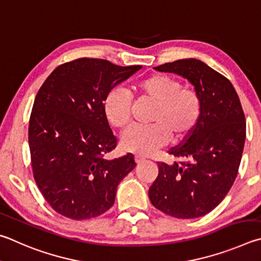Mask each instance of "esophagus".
<instances>
[{
    "mask_svg": "<svg viewBox=\"0 0 261 261\" xmlns=\"http://www.w3.org/2000/svg\"><path fill=\"white\" fill-rule=\"evenodd\" d=\"M135 162H136V164H141L142 162H144V158L141 156H135Z\"/></svg>",
    "mask_w": 261,
    "mask_h": 261,
    "instance_id": "obj_1",
    "label": "esophagus"
}]
</instances>
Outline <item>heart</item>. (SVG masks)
Here are the masks:
<instances>
[{"mask_svg": "<svg viewBox=\"0 0 261 261\" xmlns=\"http://www.w3.org/2000/svg\"><path fill=\"white\" fill-rule=\"evenodd\" d=\"M135 89L142 98L156 103L149 126H132L121 136L123 150L147 156L165 145L171 136L175 142L185 140L197 123L200 98L196 90L182 87L167 74H152L140 80ZM133 100L127 91L113 88L103 100V112L110 125L123 128L130 120Z\"/></svg>", "mask_w": 261, "mask_h": 261, "instance_id": "heart-1", "label": "heart"}]
</instances>
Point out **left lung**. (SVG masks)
Wrapping results in <instances>:
<instances>
[{"mask_svg": "<svg viewBox=\"0 0 261 261\" xmlns=\"http://www.w3.org/2000/svg\"><path fill=\"white\" fill-rule=\"evenodd\" d=\"M154 70L188 80L200 98V114L184 142L168 151L181 162L158 163L150 202L177 219L203 217L226 197L239 172L246 134L240 97L226 76L198 59H179Z\"/></svg>", "mask_w": 261, "mask_h": 261, "instance_id": "left-lung-1", "label": "left lung"}]
</instances>
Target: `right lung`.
<instances>
[{"mask_svg": "<svg viewBox=\"0 0 261 261\" xmlns=\"http://www.w3.org/2000/svg\"><path fill=\"white\" fill-rule=\"evenodd\" d=\"M141 67L79 58L55 68L36 94L29 126L32 170L44 199L62 216L86 220L107 212L118 185L135 168L132 153L104 159L117 139L103 100Z\"/></svg>", "mask_w": 261, "mask_h": 261, "instance_id": "obj_1", "label": "right lung"}]
</instances>
